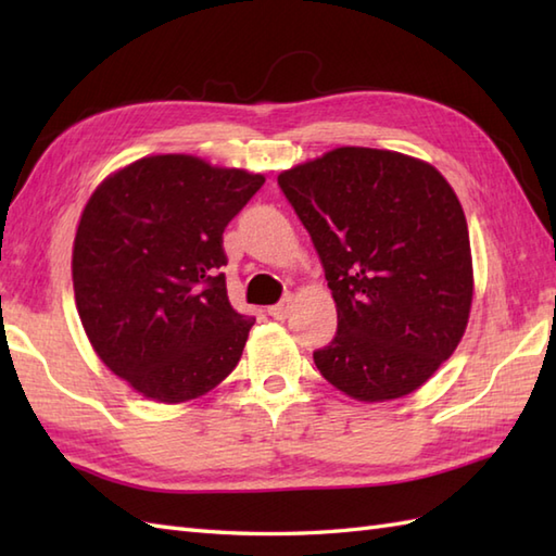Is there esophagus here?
Here are the masks:
<instances>
[{
    "label": "esophagus",
    "mask_w": 556,
    "mask_h": 556,
    "mask_svg": "<svg viewBox=\"0 0 556 556\" xmlns=\"http://www.w3.org/2000/svg\"><path fill=\"white\" fill-rule=\"evenodd\" d=\"M271 317H275V320H287V317L291 315V299H285L281 303H277V305H271V308L267 311Z\"/></svg>",
    "instance_id": "esophagus-1"
}]
</instances>
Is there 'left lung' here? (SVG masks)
Instances as JSON below:
<instances>
[{
  "label": "left lung",
  "instance_id": "8db88e82",
  "mask_svg": "<svg viewBox=\"0 0 556 556\" xmlns=\"http://www.w3.org/2000/svg\"><path fill=\"white\" fill-rule=\"evenodd\" d=\"M323 260L337 334L325 380L377 404L416 392L456 351L473 305L464 207L430 162L344 146L277 176Z\"/></svg>",
  "mask_w": 556,
  "mask_h": 556
}]
</instances>
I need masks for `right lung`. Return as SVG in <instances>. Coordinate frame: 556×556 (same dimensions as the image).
Wrapping results in <instances>:
<instances>
[{
	"label": "right lung",
	"mask_w": 556,
	"mask_h": 556,
	"mask_svg": "<svg viewBox=\"0 0 556 556\" xmlns=\"http://www.w3.org/2000/svg\"><path fill=\"white\" fill-rule=\"evenodd\" d=\"M265 174L203 157H140L112 172L80 212L71 277L100 361L157 404L210 394L239 365L253 317L236 313L224 227Z\"/></svg>",
	"instance_id": "obj_1"
}]
</instances>
